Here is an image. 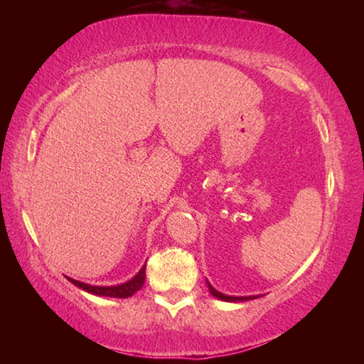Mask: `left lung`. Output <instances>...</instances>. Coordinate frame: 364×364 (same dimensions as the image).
<instances>
[{"mask_svg": "<svg viewBox=\"0 0 364 364\" xmlns=\"http://www.w3.org/2000/svg\"><path fill=\"white\" fill-rule=\"evenodd\" d=\"M207 286H208V291H210V294L213 295V297H217V299H220V300H225V301H245V300L257 299L255 295H249V297H231V295H225V294L218 292L217 289H213V287L210 286V282H208V281H207Z\"/></svg>", "mask_w": 364, "mask_h": 364, "instance_id": "1", "label": "left lung"}]
</instances>
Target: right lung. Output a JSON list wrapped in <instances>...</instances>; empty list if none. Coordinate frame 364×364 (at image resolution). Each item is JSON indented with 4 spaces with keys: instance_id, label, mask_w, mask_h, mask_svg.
<instances>
[{
    "instance_id": "right-lung-1",
    "label": "right lung",
    "mask_w": 364,
    "mask_h": 364,
    "mask_svg": "<svg viewBox=\"0 0 364 364\" xmlns=\"http://www.w3.org/2000/svg\"><path fill=\"white\" fill-rule=\"evenodd\" d=\"M67 278V276H65ZM73 286H77L83 291L93 294V295H101V297H114V299H128L132 297L133 294H136L141 287H143L144 281H146V264L139 269V273L132 278L130 281L123 282V284H117V286H91V284H85V282H80L77 279L67 278Z\"/></svg>"
}]
</instances>
